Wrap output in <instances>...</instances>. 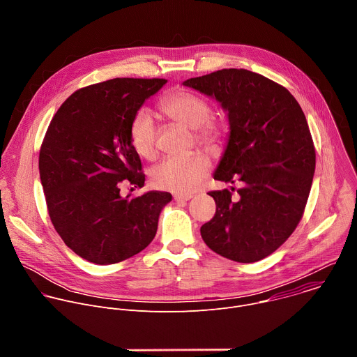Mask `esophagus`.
I'll list each match as a JSON object with an SVG mask.
<instances>
[{
	"label": "esophagus",
	"instance_id": "obj_1",
	"mask_svg": "<svg viewBox=\"0 0 357 357\" xmlns=\"http://www.w3.org/2000/svg\"><path fill=\"white\" fill-rule=\"evenodd\" d=\"M190 197H192V195H175V196H174L175 202H186V200H189Z\"/></svg>",
	"mask_w": 357,
	"mask_h": 357
}]
</instances>
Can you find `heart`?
I'll return each instance as SVG.
<instances>
[{
    "label": "heart",
    "instance_id": "1",
    "mask_svg": "<svg viewBox=\"0 0 357 357\" xmlns=\"http://www.w3.org/2000/svg\"><path fill=\"white\" fill-rule=\"evenodd\" d=\"M160 109L171 120L195 130L200 144L216 146L220 142L222 126L209 119L212 109L203 97L189 90H176L161 101ZM155 137V124L151 114L144 110L138 112L130 124V141L139 157L154 158ZM208 172L209 161L200 154L169 157L152 168L151 182L155 188L188 195L199 186Z\"/></svg>",
    "mask_w": 357,
    "mask_h": 357
}]
</instances>
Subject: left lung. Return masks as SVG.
<instances>
[{
	"label": "left lung",
	"mask_w": 357,
	"mask_h": 357,
	"mask_svg": "<svg viewBox=\"0 0 357 357\" xmlns=\"http://www.w3.org/2000/svg\"><path fill=\"white\" fill-rule=\"evenodd\" d=\"M182 84L215 98L227 113L229 138L213 178L244 183L236 202L227 189L209 192L216 213L200 227L202 238L229 260H263L292 234L307 205L315 172L307 119L285 87L245 69Z\"/></svg>",
	"instance_id": "obj_1"
}]
</instances>
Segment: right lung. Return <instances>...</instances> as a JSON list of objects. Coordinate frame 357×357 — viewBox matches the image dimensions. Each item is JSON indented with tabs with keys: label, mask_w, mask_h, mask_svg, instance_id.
Listing matches in <instances>:
<instances>
[{
	"label": "right lung",
	"mask_w": 357,
	"mask_h": 357,
	"mask_svg": "<svg viewBox=\"0 0 357 357\" xmlns=\"http://www.w3.org/2000/svg\"><path fill=\"white\" fill-rule=\"evenodd\" d=\"M165 79L117 77L75 91L49 124L39 152L47 212L65 244L82 259L116 264L155 237L168 192L120 195V182L142 188L145 175L130 124Z\"/></svg>",
	"instance_id": "1"
}]
</instances>
